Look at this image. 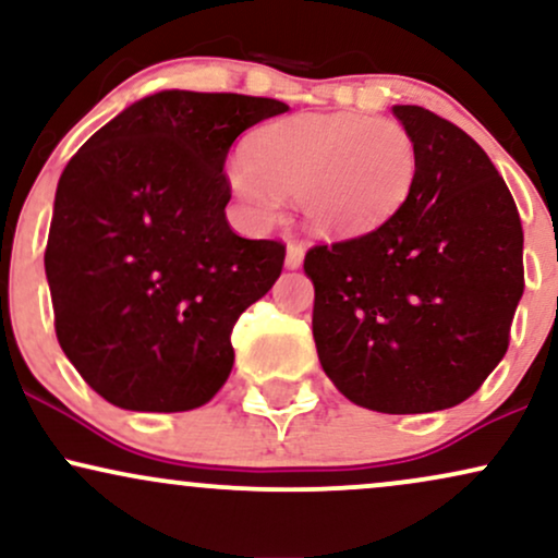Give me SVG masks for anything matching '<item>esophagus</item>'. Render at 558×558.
Instances as JSON below:
<instances>
[{
	"label": "esophagus",
	"instance_id": "esophagus-1",
	"mask_svg": "<svg viewBox=\"0 0 558 558\" xmlns=\"http://www.w3.org/2000/svg\"><path fill=\"white\" fill-rule=\"evenodd\" d=\"M304 254H306V250L301 244H296V241H293V244H288V250H286L288 270H299V267L304 265Z\"/></svg>",
	"mask_w": 558,
	"mask_h": 558
}]
</instances>
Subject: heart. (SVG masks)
<instances>
[{
  "instance_id": "b5f03b06",
  "label": "heart",
  "mask_w": 558,
  "mask_h": 558,
  "mask_svg": "<svg viewBox=\"0 0 558 558\" xmlns=\"http://www.w3.org/2000/svg\"><path fill=\"white\" fill-rule=\"evenodd\" d=\"M415 171L413 137L392 119L306 113L254 132L226 177L254 223H272L283 197H299L314 233L343 239L385 226L405 205Z\"/></svg>"
}]
</instances>
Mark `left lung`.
Wrapping results in <instances>:
<instances>
[{
  "mask_svg": "<svg viewBox=\"0 0 558 558\" xmlns=\"http://www.w3.org/2000/svg\"><path fill=\"white\" fill-rule=\"evenodd\" d=\"M418 150L405 205L359 239L306 252L319 364L355 405L434 413L468 400L505 359L522 299V223L471 134L392 106Z\"/></svg>",
  "mask_w": 558,
  "mask_h": 558,
  "instance_id": "left-lung-1",
  "label": "left lung"
}]
</instances>
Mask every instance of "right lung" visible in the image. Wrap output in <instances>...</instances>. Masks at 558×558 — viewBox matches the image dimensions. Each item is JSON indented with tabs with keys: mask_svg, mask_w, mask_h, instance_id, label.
<instances>
[{
	"mask_svg": "<svg viewBox=\"0 0 558 558\" xmlns=\"http://www.w3.org/2000/svg\"><path fill=\"white\" fill-rule=\"evenodd\" d=\"M275 98L160 90L100 126L59 179L44 265L59 345L124 411L205 405L233 368L231 330L280 278V241L226 220L233 140Z\"/></svg>",
	"mask_w": 558,
	"mask_h": 558,
	"instance_id": "right-lung-1",
	"label": "right lung"
}]
</instances>
